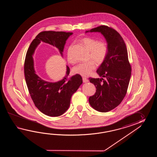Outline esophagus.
I'll return each mask as SVG.
<instances>
[{
  "instance_id": "34e87169",
  "label": "esophagus",
  "mask_w": 157,
  "mask_h": 157,
  "mask_svg": "<svg viewBox=\"0 0 157 157\" xmlns=\"http://www.w3.org/2000/svg\"><path fill=\"white\" fill-rule=\"evenodd\" d=\"M82 81H83L84 83H86V82H87L89 81V80H87V78H86V77H82Z\"/></svg>"
}]
</instances>
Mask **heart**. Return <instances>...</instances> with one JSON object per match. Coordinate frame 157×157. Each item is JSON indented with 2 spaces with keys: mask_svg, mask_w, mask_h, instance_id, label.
<instances>
[{
  "mask_svg": "<svg viewBox=\"0 0 157 157\" xmlns=\"http://www.w3.org/2000/svg\"><path fill=\"white\" fill-rule=\"evenodd\" d=\"M82 43L90 51L89 58L92 59L97 63H103L107 58L109 47L107 43L104 41H99L96 39L85 37L81 39ZM72 45L69 47L67 51V60L69 63L74 64L75 59L72 56L71 49ZM96 68V64L93 60H90L85 63H81L77 64L73 68V71L75 74H78L82 76H87Z\"/></svg>",
  "mask_w": 157,
  "mask_h": 157,
  "instance_id": "b5f03b06",
  "label": "heart"
}]
</instances>
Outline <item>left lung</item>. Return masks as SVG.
I'll return each mask as SVG.
<instances>
[{"instance_id":"1","label":"left lung","mask_w":157,"mask_h":157,"mask_svg":"<svg viewBox=\"0 0 157 157\" xmlns=\"http://www.w3.org/2000/svg\"><path fill=\"white\" fill-rule=\"evenodd\" d=\"M89 32L100 33L109 47L105 60L97 71L101 78H89L97 90L89 99L94 109L107 112L117 107L127 93L131 75L127 48L120 34L111 27L102 25L86 31V33Z\"/></svg>"}]
</instances>
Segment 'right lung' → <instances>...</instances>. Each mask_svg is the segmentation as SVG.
<instances>
[{
    "instance_id": "right-lung-1",
    "label": "right lung",
    "mask_w": 157,
    "mask_h": 157,
    "mask_svg": "<svg viewBox=\"0 0 157 157\" xmlns=\"http://www.w3.org/2000/svg\"><path fill=\"white\" fill-rule=\"evenodd\" d=\"M72 34L63 31L41 32L33 39L27 52L24 73L30 96L37 108L50 117L61 116L68 109L72 95L82 83V78L78 74L68 78L70 68L67 66L66 75L62 80L55 82L43 80L35 72L33 55L43 41L56 47L62 56L66 40Z\"/></svg>"
}]
</instances>
